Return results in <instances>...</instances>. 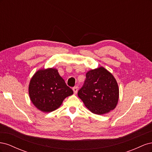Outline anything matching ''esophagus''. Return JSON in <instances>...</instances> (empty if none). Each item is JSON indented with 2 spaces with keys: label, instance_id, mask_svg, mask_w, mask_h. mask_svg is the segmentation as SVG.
<instances>
[{
  "label": "esophagus",
  "instance_id": "1",
  "mask_svg": "<svg viewBox=\"0 0 152 152\" xmlns=\"http://www.w3.org/2000/svg\"><path fill=\"white\" fill-rule=\"evenodd\" d=\"M73 91L74 92V94H77V91H78V87L75 86L74 87H73Z\"/></svg>",
  "mask_w": 152,
  "mask_h": 152
}]
</instances>
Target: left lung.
Returning a JSON list of instances; mask_svg holds the SVG:
<instances>
[{"label": "left lung", "mask_w": 152, "mask_h": 152, "mask_svg": "<svg viewBox=\"0 0 152 152\" xmlns=\"http://www.w3.org/2000/svg\"><path fill=\"white\" fill-rule=\"evenodd\" d=\"M78 96L91 112L108 113L117 106L118 87L114 77L103 67L89 71Z\"/></svg>", "instance_id": "left-lung-1"}]
</instances>
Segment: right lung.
Returning a JSON list of instances; mask_svg holds the SVG:
<instances>
[{
  "mask_svg": "<svg viewBox=\"0 0 152 152\" xmlns=\"http://www.w3.org/2000/svg\"><path fill=\"white\" fill-rule=\"evenodd\" d=\"M28 90L31 102L44 112L57 109L64 99L73 93L54 68L37 72L30 80Z\"/></svg>",
  "mask_w": 152,
  "mask_h": 152,
  "instance_id": "add662e5",
  "label": "right lung"
}]
</instances>
